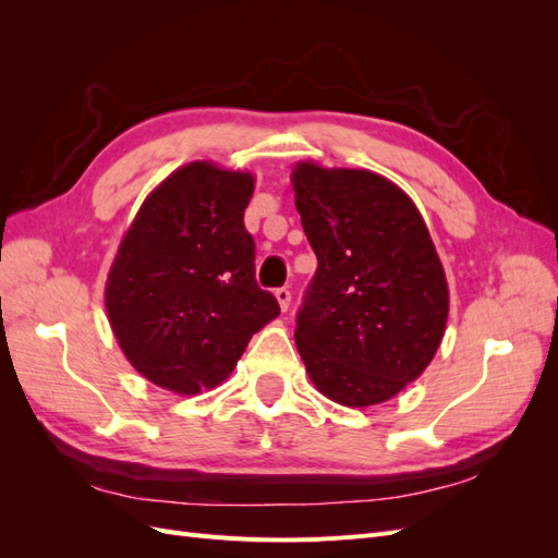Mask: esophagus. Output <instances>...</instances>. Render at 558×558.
Instances as JSON below:
<instances>
[{
  "label": "esophagus",
  "instance_id": "34e87169",
  "mask_svg": "<svg viewBox=\"0 0 558 558\" xmlns=\"http://www.w3.org/2000/svg\"><path fill=\"white\" fill-rule=\"evenodd\" d=\"M275 298H277V302H279L281 312H286V310L291 307V291L286 289V286H283V289H277V291H275Z\"/></svg>",
  "mask_w": 558,
  "mask_h": 558
}]
</instances>
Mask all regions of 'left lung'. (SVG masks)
Listing matches in <instances>:
<instances>
[{
	"label": "left lung",
	"mask_w": 558,
	"mask_h": 558,
	"mask_svg": "<svg viewBox=\"0 0 558 558\" xmlns=\"http://www.w3.org/2000/svg\"><path fill=\"white\" fill-rule=\"evenodd\" d=\"M295 209L316 253L295 347L312 384L373 408L424 375L447 328L449 286L424 216L369 170L295 162Z\"/></svg>",
	"instance_id": "1"
}]
</instances>
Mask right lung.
<instances>
[{"label":"right lung","mask_w":558,"mask_h":558,"mask_svg":"<svg viewBox=\"0 0 558 558\" xmlns=\"http://www.w3.org/2000/svg\"><path fill=\"white\" fill-rule=\"evenodd\" d=\"M251 172L193 160L146 195L107 275L105 307L128 363L165 391L223 384L253 332L279 316L256 283L244 209Z\"/></svg>","instance_id":"1"}]
</instances>
